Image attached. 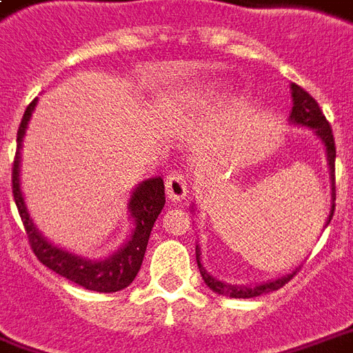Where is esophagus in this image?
<instances>
[{
	"label": "esophagus",
	"instance_id": "esophagus-1",
	"mask_svg": "<svg viewBox=\"0 0 353 353\" xmlns=\"http://www.w3.org/2000/svg\"><path fill=\"white\" fill-rule=\"evenodd\" d=\"M165 192L167 197H169V201L179 203L180 199H184V195L188 194L186 174L182 173V171H173V173H169L165 182Z\"/></svg>",
	"mask_w": 353,
	"mask_h": 353
}]
</instances>
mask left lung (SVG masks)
<instances>
[{
  "label": "left lung",
  "mask_w": 353,
  "mask_h": 353,
  "mask_svg": "<svg viewBox=\"0 0 353 353\" xmlns=\"http://www.w3.org/2000/svg\"><path fill=\"white\" fill-rule=\"evenodd\" d=\"M292 97H293V109L292 114H290V120L297 125H307V128H312L316 130V133L320 135L321 141L325 143V150H327V159H329V169H331V179H333V201H335V158H336V148H335V137H333V130L329 125L327 118L323 117L320 105L314 99L312 95L308 94L307 90L301 88L299 84H292ZM333 212H335V203L331 207V214H329L327 223L331 222L333 218ZM195 259H197V267H199V272H201L205 284L216 292L218 295H225V297H231V299H250V297H258V295H263V293L276 292L282 285L288 284L290 280L299 272V269H295L290 274H285L282 279L272 280V282H265V284L254 285V288H244V285H228L220 282V280L212 279L205 269H203L201 261H199V248H195Z\"/></svg>",
  "instance_id": "obj_1"
}]
</instances>
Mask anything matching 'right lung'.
<instances>
[{
    "instance_id": "right-lung-1",
    "label": "right lung",
    "mask_w": 353,
    "mask_h": 353,
    "mask_svg": "<svg viewBox=\"0 0 353 353\" xmlns=\"http://www.w3.org/2000/svg\"><path fill=\"white\" fill-rule=\"evenodd\" d=\"M35 101L37 99H33L26 107L22 122L18 125L17 154H14V161H12V195H14L18 214H20L22 223H24L28 243H30L33 254L37 256L41 263L48 267L56 274L68 279L69 282H74V284L82 285L86 290H92V292H120L125 285H130L133 282V279L137 276L139 269H141V265H143L146 244H148V239H150V231L154 228L156 218L161 212V208L165 205L163 180L159 176L158 179L146 180L133 192L130 199V210L131 218L135 222V231H133L130 241L125 243V246L120 248L114 256H110L109 259H105V261H86V259L77 258L69 252H63L52 246V244H48L41 236L39 231L33 228L30 214L26 210L22 192H20V180H18L20 146H22V137H24L26 125H28L30 117H32Z\"/></svg>"
}]
</instances>
